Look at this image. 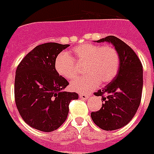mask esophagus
I'll use <instances>...</instances> for the list:
<instances>
[{
	"instance_id": "esophagus-1",
	"label": "esophagus",
	"mask_w": 154,
	"mask_h": 154,
	"mask_svg": "<svg viewBox=\"0 0 154 154\" xmlns=\"http://www.w3.org/2000/svg\"><path fill=\"white\" fill-rule=\"evenodd\" d=\"M79 97H80V99H82V100H88L90 96L86 94H79Z\"/></svg>"
}]
</instances>
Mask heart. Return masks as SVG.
I'll return each mask as SVG.
<instances>
[{
  "label": "heart",
  "mask_w": 154,
  "mask_h": 154,
  "mask_svg": "<svg viewBox=\"0 0 154 154\" xmlns=\"http://www.w3.org/2000/svg\"><path fill=\"white\" fill-rule=\"evenodd\" d=\"M73 58L66 52L58 54L54 67L58 73L65 79H72L77 74L78 64H85L86 76L72 81L74 91L89 92L100 84H106L114 78L119 67V54L111 45L82 44L73 49Z\"/></svg>",
  "instance_id": "b5f03b06"
}]
</instances>
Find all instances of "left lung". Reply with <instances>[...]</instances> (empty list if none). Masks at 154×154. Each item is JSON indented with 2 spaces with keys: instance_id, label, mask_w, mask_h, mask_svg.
<instances>
[{
  "instance_id": "left-lung-1",
  "label": "left lung",
  "mask_w": 154,
  "mask_h": 154,
  "mask_svg": "<svg viewBox=\"0 0 154 154\" xmlns=\"http://www.w3.org/2000/svg\"><path fill=\"white\" fill-rule=\"evenodd\" d=\"M112 44L119 54V68L114 79L94 94L102 97L101 109L91 116L95 125L104 131H114L129 123L140 106L143 89V67L129 45L114 36L96 42Z\"/></svg>"
}]
</instances>
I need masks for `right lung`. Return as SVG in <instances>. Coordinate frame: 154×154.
Returning a JSON list of instances; mask_svg holds the SVG:
<instances>
[{
    "mask_svg": "<svg viewBox=\"0 0 154 154\" xmlns=\"http://www.w3.org/2000/svg\"><path fill=\"white\" fill-rule=\"evenodd\" d=\"M68 46L55 42L37 45L17 67L15 103L23 121L34 129H58L67 119L71 100L78 99L75 92L63 91L68 82L54 67L58 54Z\"/></svg>",
    "mask_w": 154,
    "mask_h": 154,
    "instance_id": "obj_1",
    "label": "right lung"
}]
</instances>
